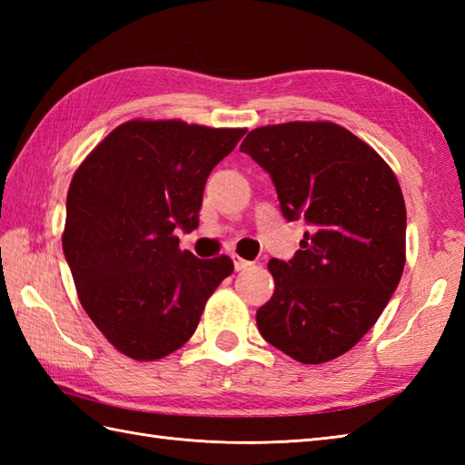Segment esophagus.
<instances>
[{
  "instance_id": "1",
  "label": "esophagus",
  "mask_w": 465,
  "mask_h": 465,
  "mask_svg": "<svg viewBox=\"0 0 465 465\" xmlns=\"http://www.w3.org/2000/svg\"><path fill=\"white\" fill-rule=\"evenodd\" d=\"M232 260H233V268H235V272H242V270H245V268H250L252 265V262H248V260H243V258H240V255H232Z\"/></svg>"
}]
</instances>
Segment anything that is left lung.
<instances>
[{"label":"left lung","mask_w":465,"mask_h":465,"mask_svg":"<svg viewBox=\"0 0 465 465\" xmlns=\"http://www.w3.org/2000/svg\"><path fill=\"white\" fill-rule=\"evenodd\" d=\"M240 150L270 173L300 250L272 260L275 290L255 313L265 341L302 363L351 350L378 322L406 263V203L371 147L330 122L252 130Z\"/></svg>","instance_id":"left-lung-1"}]
</instances>
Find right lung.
<instances>
[{
	"instance_id": "obj_1",
	"label": "right lung",
	"mask_w": 465,
	"mask_h": 465,
	"mask_svg": "<svg viewBox=\"0 0 465 465\" xmlns=\"http://www.w3.org/2000/svg\"><path fill=\"white\" fill-rule=\"evenodd\" d=\"M245 130L132 120L77 167L65 203L64 253L85 313L127 358L180 350L233 263L197 260L175 230L200 223L203 187Z\"/></svg>"
}]
</instances>
